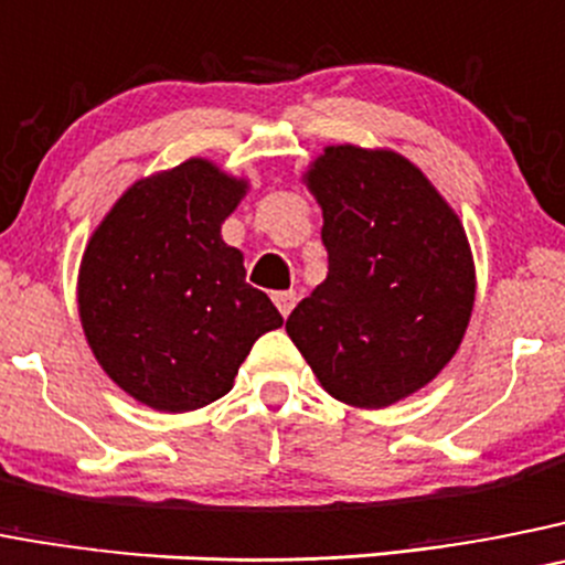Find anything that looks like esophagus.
<instances>
[{
  "label": "esophagus",
  "instance_id": "esophagus-1",
  "mask_svg": "<svg viewBox=\"0 0 565 565\" xmlns=\"http://www.w3.org/2000/svg\"><path fill=\"white\" fill-rule=\"evenodd\" d=\"M271 299H274V305L279 308V313H282V317H288L294 305H297V291H274Z\"/></svg>",
  "mask_w": 565,
  "mask_h": 565
}]
</instances>
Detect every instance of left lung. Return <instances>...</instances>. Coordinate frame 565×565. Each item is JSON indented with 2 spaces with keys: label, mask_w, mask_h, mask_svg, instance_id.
Wrapping results in <instances>:
<instances>
[{
  "label": "left lung",
  "mask_w": 565,
  "mask_h": 565,
  "mask_svg": "<svg viewBox=\"0 0 565 565\" xmlns=\"http://www.w3.org/2000/svg\"><path fill=\"white\" fill-rule=\"evenodd\" d=\"M305 181L322 206L328 277L286 330L335 401L392 406L462 344L476 297L468 237L420 168L395 151L333 145Z\"/></svg>",
  "instance_id": "left-lung-1"
}]
</instances>
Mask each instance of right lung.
Segmentation results:
<instances>
[{"label": "right lung", "mask_w": 565, "mask_h": 565, "mask_svg": "<svg viewBox=\"0 0 565 565\" xmlns=\"http://www.w3.org/2000/svg\"><path fill=\"white\" fill-rule=\"evenodd\" d=\"M243 195V179L188 159L131 184L83 252L77 310L92 353L157 412L224 397L252 344L282 324L221 237Z\"/></svg>", "instance_id": "obj_1"}]
</instances>
